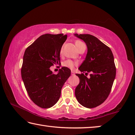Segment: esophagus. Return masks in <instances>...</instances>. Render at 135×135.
<instances>
[{
  "mask_svg": "<svg viewBox=\"0 0 135 135\" xmlns=\"http://www.w3.org/2000/svg\"><path fill=\"white\" fill-rule=\"evenodd\" d=\"M71 75H74V74H75V73H74V71L73 70L71 71Z\"/></svg>",
  "mask_w": 135,
  "mask_h": 135,
  "instance_id": "obj_1",
  "label": "esophagus"
}]
</instances>
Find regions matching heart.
Listing matches in <instances>:
<instances>
[{"label": "heart", "instance_id": "1", "mask_svg": "<svg viewBox=\"0 0 135 135\" xmlns=\"http://www.w3.org/2000/svg\"><path fill=\"white\" fill-rule=\"evenodd\" d=\"M75 45H76V47L77 49V50H79L81 47L85 44H84L81 41L77 40L75 41ZM62 49H61V54H62ZM77 64H78L77 62H74L70 59H68V60H66V61H65V62H63L62 65L65 67H66L68 68L71 69H73L74 68V66H76Z\"/></svg>", "mask_w": 135, "mask_h": 135}]
</instances>
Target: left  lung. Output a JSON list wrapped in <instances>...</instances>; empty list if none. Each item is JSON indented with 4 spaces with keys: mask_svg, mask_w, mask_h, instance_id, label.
Here are the masks:
<instances>
[{
    "mask_svg": "<svg viewBox=\"0 0 135 135\" xmlns=\"http://www.w3.org/2000/svg\"><path fill=\"white\" fill-rule=\"evenodd\" d=\"M87 46V54L76 74L80 83L75 89V96L80 104L86 108H94L106 100L112 89L116 74V68L112 50L94 36L74 34ZM90 73L88 78L83 74Z\"/></svg>",
    "mask_w": 135,
    "mask_h": 135,
    "instance_id": "left-lung-1",
    "label": "left lung"
}]
</instances>
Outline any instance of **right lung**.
Segmentation results:
<instances>
[{"mask_svg": "<svg viewBox=\"0 0 135 135\" xmlns=\"http://www.w3.org/2000/svg\"><path fill=\"white\" fill-rule=\"evenodd\" d=\"M66 38L63 33L43 35L23 55L22 79L29 98L41 108H50L57 102L62 86L70 76L71 70L66 67H62L57 74L50 69L60 63V52Z\"/></svg>", "mask_w": 135, "mask_h": 135, "instance_id": "add662e5", "label": "right lung"}]
</instances>
